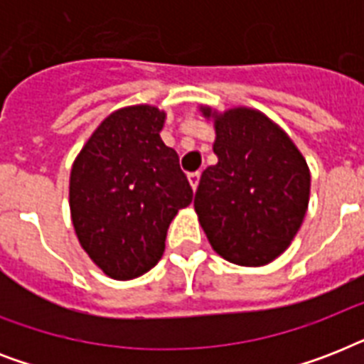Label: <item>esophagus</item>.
Here are the masks:
<instances>
[{"label":"esophagus","instance_id":"esophagus-1","mask_svg":"<svg viewBox=\"0 0 364 364\" xmlns=\"http://www.w3.org/2000/svg\"><path fill=\"white\" fill-rule=\"evenodd\" d=\"M188 183H191L193 191H196V187H198V183H200V171H193V173H188Z\"/></svg>","mask_w":364,"mask_h":364}]
</instances>
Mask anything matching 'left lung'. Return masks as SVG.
Instances as JSON below:
<instances>
[{
	"label": "left lung",
	"instance_id": "left-lung-1",
	"mask_svg": "<svg viewBox=\"0 0 364 364\" xmlns=\"http://www.w3.org/2000/svg\"><path fill=\"white\" fill-rule=\"evenodd\" d=\"M217 164L202 171L194 211L211 247L228 262L264 266L291 245L310 202L306 159L282 126L253 107L217 111Z\"/></svg>",
	"mask_w": 364,
	"mask_h": 364
}]
</instances>
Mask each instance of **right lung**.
Masks as SVG:
<instances>
[{
	"mask_svg": "<svg viewBox=\"0 0 364 364\" xmlns=\"http://www.w3.org/2000/svg\"><path fill=\"white\" fill-rule=\"evenodd\" d=\"M166 111L149 104L107 115L82 145L70 173L77 240L105 276H143L164 255L177 211L193 202L179 156L160 132Z\"/></svg>",
	"mask_w": 364,
	"mask_h": 364,
	"instance_id": "obj_1",
	"label": "right lung"
}]
</instances>
